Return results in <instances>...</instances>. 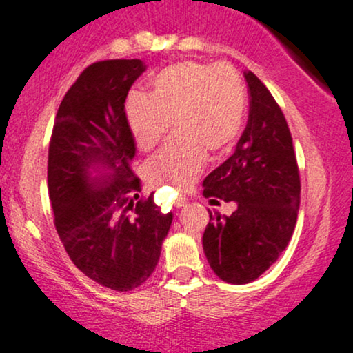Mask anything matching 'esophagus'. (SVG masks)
Wrapping results in <instances>:
<instances>
[{"instance_id":"1","label":"esophagus","mask_w":353,"mask_h":353,"mask_svg":"<svg viewBox=\"0 0 353 353\" xmlns=\"http://www.w3.org/2000/svg\"><path fill=\"white\" fill-rule=\"evenodd\" d=\"M186 203H188V198H186V196H180V198L176 199V206H178V208L186 206Z\"/></svg>"}]
</instances>
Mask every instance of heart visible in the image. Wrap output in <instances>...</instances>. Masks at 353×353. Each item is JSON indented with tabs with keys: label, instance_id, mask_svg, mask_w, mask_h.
<instances>
[{
	"label": "heart",
	"instance_id": "obj_1",
	"mask_svg": "<svg viewBox=\"0 0 353 353\" xmlns=\"http://www.w3.org/2000/svg\"><path fill=\"white\" fill-rule=\"evenodd\" d=\"M245 86L230 65L181 62L152 80L149 94L132 91L124 116L142 150L155 147L173 121L180 134L147 162L152 183L185 190L203 172L211 152L225 150L236 141L245 114Z\"/></svg>",
	"mask_w": 353,
	"mask_h": 353
}]
</instances>
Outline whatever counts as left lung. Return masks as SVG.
Returning <instances> with one entry per match:
<instances>
[{
	"mask_svg": "<svg viewBox=\"0 0 353 353\" xmlns=\"http://www.w3.org/2000/svg\"><path fill=\"white\" fill-rule=\"evenodd\" d=\"M245 130L236 150L204 178L203 194L236 201L230 216H212L203 249L223 281L245 285L262 275L286 249L299 211V170L293 139L275 98L252 72Z\"/></svg>",
	"mask_w": 353,
	"mask_h": 353,
	"instance_id": "left-lung-1",
	"label": "left lung"
}]
</instances>
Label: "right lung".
I'll use <instances>...</instances> for the list:
<instances>
[{"label":"right lung","instance_id":"right-lung-1","mask_svg":"<svg viewBox=\"0 0 353 353\" xmlns=\"http://www.w3.org/2000/svg\"><path fill=\"white\" fill-rule=\"evenodd\" d=\"M139 59L91 63L67 91L49 145V196L57 234L75 267L114 291L141 286L159 263L173 214L150 196L130 162L136 142L124 116Z\"/></svg>","mask_w":353,"mask_h":353}]
</instances>
